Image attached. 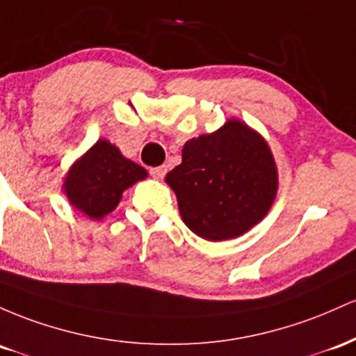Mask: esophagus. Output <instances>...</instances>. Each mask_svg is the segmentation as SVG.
I'll return each mask as SVG.
<instances>
[{
    "label": "esophagus",
    "mask_w": 356,
    "mask_h": 356,
    "mask_svg": "<svg viewBox=\"0 0 356 356\" xmlns=\"http://www.w3.org/2000/svg\"><path fill=\"white\" fill-rule=\"evenodd\" d=\"M149 173H151V177H153L154 179H163V178H165V175H166V166L151 168Z\"/></svg>",
    "instance_id": "obj_1"
}]
</instances>
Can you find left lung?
<instances>
[{
    "mask_svg": "<svg viewBox=\"0 0 356 356\" xmlns=\"http://www.w3.org/2000/svg\"><path fill=\"white\" fill-rule=\"evenodd\" d=\"M185 225L210 242L237 238L269 213L279 188L273 151L241 119L190 139L166 175Z\"/></svg>",
    "mask_w": 356,
    "mask_h": 356,
    "instance_id": "8db88e82",
    "label": "left lung"
}]
</instances>
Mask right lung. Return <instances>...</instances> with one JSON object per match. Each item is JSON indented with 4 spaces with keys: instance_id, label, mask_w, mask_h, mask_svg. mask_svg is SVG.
<instances>
[{
    "instance_id": "obj_1",
    "label": "right lung",
    "mask_w": 356,
    "mask_h": 356,
    "mask_svg": "<svg viewBox=\"0 0 356 356\" xmlns=\"http://www.w3.org/2000/svg\"><path fill=\"white\" fill-rule=\"evenodd\" d=\"M146 178L145 168L127 159L111 141L99 139L69 168L62 190L75 210L90 220H102L129 186Z\"/></svg>"
}]
</instances>
